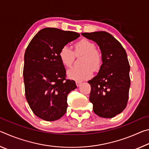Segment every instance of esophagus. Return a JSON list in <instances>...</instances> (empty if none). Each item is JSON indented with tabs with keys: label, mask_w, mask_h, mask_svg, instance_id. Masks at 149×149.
Segmentation results:
<instances>
[{
	"label": "esophagus",
	"mask_w": 149,
	"mask_h": 149,
	"mask_svg": "<svg viewBox=\"0 0 149 149\" xmlns=\"http://www.w3.org/2000/svg\"><path fill=\"white\" fill-rule=\"evenodd\" d=\"M75 84H76L77 87H79V85H81V82L80 81H75Z\"/></svg>",
	"instance_id": "1"
}]
</instances>
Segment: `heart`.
Segmentation results:
<instances>
[{
  "label": "heart",
  "instance_id": "b5f03b06",
  "mask_svg": "<svg viewBox=\"0 0 149 149\" xmlns=\"http://www.w3.org/2000/svg\"><path fill=\"white\" fill-rule=\"evenodd\" d=\"M74 51L67 45L63 46L59 51V58L64 66L70 68L74 63L75 56L83 55L81 67H73L68 71V76L71 79L82 81L90 78L93 74V68H100L102 63V56L99 50L95 48L93 42L83 39L75 42Z\"/></svg>",
  "mask_w": 149,
  "mask_h": 149
}]
</instances>
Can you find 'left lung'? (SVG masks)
<instances>
[{
	"label": "left lung",
	"mask_w": 149,
	"mask_h": 149,
	"mask_svg": "<svg viewBox=\"0 0 149 149\" xmlns=\"http://www.w3.org/2000/svg\"><path fill=\"white\" fill-rule=\"evenodd\" d=\"M82 35L97 42L102 52L99 72L88 81L93 111L100 117L113 118L125 109L129 98L130 66L127 54L120 42L107 32Z\"/></svg>",
	"instance_id": "8db88e82"
}]
</instances>
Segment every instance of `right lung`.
<instances>
[{
    "label": "right lung",
    "mask_w": 149,
    "mask_h": 149,
    "mask_svg": "<svg viewBox=\"0 0 149 149\" xmlns=\"http://www.w3.org/2000/svg\"><path fill=\"white\" fill-rule=\"evenodd\" d=\"M79 36L76 32L47 27L35 35L26 50V98L33 112L42 120H58L66 112L68 95L77 86L74 80L65 78L58 54L63 46Z\"/></svg>",
    "instance_id": "obj_1"
}]
</instances>
